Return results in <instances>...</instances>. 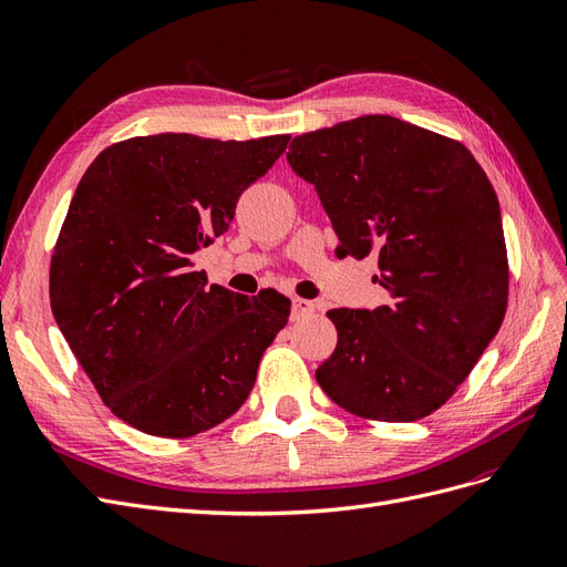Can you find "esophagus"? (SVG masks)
<instances>
[{
  "label": "esophagus",
  "instance_id": "34e87169",
  "mask_svg": "<svg viewBox=\"0 0 567 567\" xmlns=\"http://www.w3.org/2000/svg\"><path fill=\"white\" fill-rule=\"evenodd\" d=\"M312 312H315V305L310 300L293 298V302H290V319H293V321H300L305 317H310Z\"/></svg>",
  "mask_w": 567,
  "mask_h": 567
}]
</instances>
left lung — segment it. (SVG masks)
Returning a JSON list of instances; mask_svg holds the SVG:
<instances>
[{
  "instance_id": "8db88e82",
  "label": "left lung",
  "mask_w": 567,
  "mask_h": 567,
  "mask_svg": "<svg viewBox=\"0 0 567 567\" xmlns=\"http://www.w3.org/2000/svg\"><path fill=\"white\" fill-rule=\"evenodd\" d=\"M288 165L315 184L340 255H379L388 305L331 310L317 383L357 416L433 414L483 357L508 300L502 210L471 151L392 115L300 134Z\"/></svg>"
}]
</instances>
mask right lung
<instances>
[{
  "label": "right lung",
  "mask_w": 567,
  "mask_h": 567,
  "mask_svg": "<svg viewBox=\"0 0 567 567\" xmlns=\"http://www.w3.org/2000/svg\"><path fill=\"white\" fill-rule=\"evenodd\" d=\"M288 140L134 136L80 179L51 257V310L101 400L136 431L188 437L248 400L290 300L208 284L194 255L229 229Z\"/></svg>",
  "instance_id": "obj_1"
}]
</instances>
